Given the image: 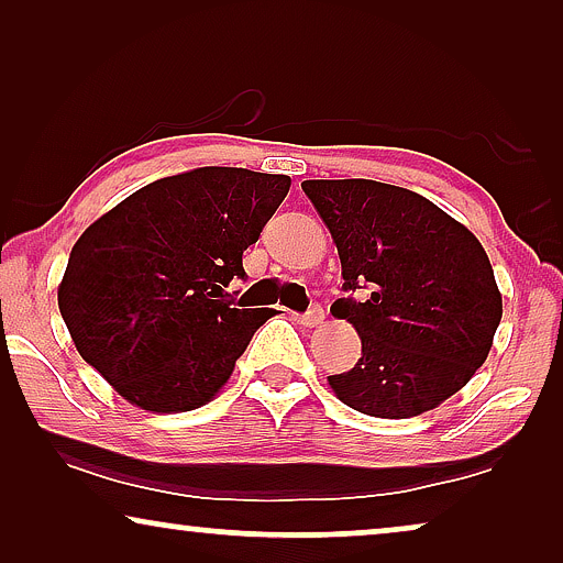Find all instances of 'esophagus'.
<instances>
[{
    "label": "esophagus",
    "instance_id": "1",
    "mask_svg": "<svg viewBox=\"0 0 563 563\" xmlns=\"http://www.w3.org/2000/svg\"><path fill=\"white\" fill-rule=\"evenodd\" d=\"M322 318H325V312H322L320 305H314L307 312L297 314V322H299V325H305V328H314V325H320Z\"/></svg>",
    "mask_w": 563,
    "mask_h": 563
}]
</instances>
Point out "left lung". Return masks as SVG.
Returning a JSON list of instances; mask_svg holds the SVG:
<instances>
[{"instance_id": "left-lung-1", "label": "left lung", "mask_w": 563, "mask_h": 563, "mask_svg": "<svg viewBox=\"0 0 563 563\" xmlns=\"http://www.w3.org/2000/svg\"><path fill=\"white\" fill-rule=\"evenodd\" d=\"M302 189L333 235L343 289H366L330 307L361 338L358 364L328 376L338 399L402 420L456 395L503 320L482 243L410 189L372 179H310Z\"/></svg>"}]
</instances>
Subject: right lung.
I'll return each mask as SVG.
<instances>
[{
    "label": "right lung",
    "instance_id": "1",
    "mask_svg": "<svg viewBox=\"0 0 563 563\" xmlns=\"http://www.w3.org/2000/svg\"><path fill=\"white\" fill-rule=\"evenodd\" d=\"M291 179L202 166L102 214L71 249L58 310L76 351L130 405L187 412L218 395L268 307H241L243 251Z\"/></svg>",
    "mask_w": 563,
    "mask_h": 563
}]
</instances>
